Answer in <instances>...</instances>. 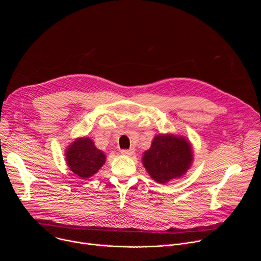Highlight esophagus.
<instances>
[{
    "label": "esophagus",
    "instance_id": "obj_1",
    "mask_svg": "<svg viewBox=\"0 0 261 261\" xmlns=\"http://www.w3.org/2000/svg\"><path fill=\"white\" fill-rule=\"evenodd\" d=\"M121 153L123 155H126V156H130L133 154V148H129V150H122Z\"/></svg>",
    "mask_w": 261,
    "mask_h": 261
}]
</instances>
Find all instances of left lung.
<instances>
[{"label": "left lung", "mask_w": 261, "mask_h": 261, "mask_svg": "<svg viewBox=\"0 0 261 261\" xmlns=\"http://www.w3.org/2000/svg\"><path fill=\"white\" fill-rule=\"evenodd\" d=\"M192 162L190 143L173 135H157L148 151L144 152L142 163L150 175L165 184L181 176Z\"/></svg>", "instance_id": "1"}]
</instances>
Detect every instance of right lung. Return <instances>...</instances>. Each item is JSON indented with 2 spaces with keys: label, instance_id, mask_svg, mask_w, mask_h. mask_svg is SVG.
I'll return each instance as SVG.
<instances>
[{
  "label": "right lung",
  "instance_id": "add662e5",
  "mask_svg": "<svg viewBox=\"0 0 261 261\" xmlns=\"http://www.w3.org/2000/svg\"><path fill=\"white\" fill-rule=\"evenodd\" d=\"M70 169L82 178L95 174L105 162V155L90 138H80L73 142L66 153Z\"/></svg>",
  "mask_w": 261,
  "mask_h": 261
}]
</instances>
